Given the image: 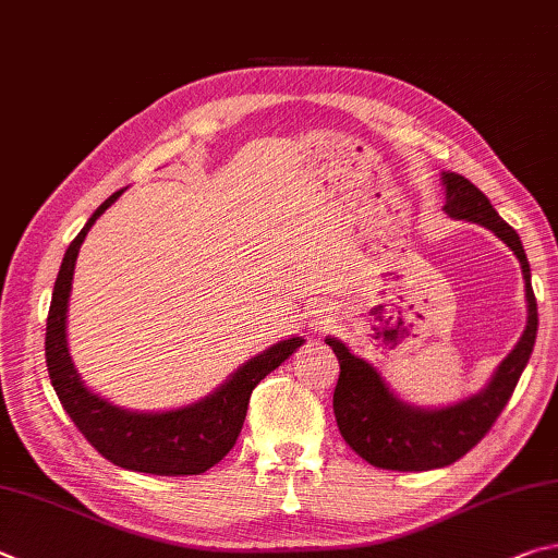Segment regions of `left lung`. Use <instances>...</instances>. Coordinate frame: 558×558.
<instances>
[{
  "instance_id": "obj_1",
  "label": "left lung",
  "mask_w": 558,
  "mask_h": 558,
  "mask_svg": "<svg viewBox=\"0 0 558 558\" xmlns=\"http://www.w3.org/2000/svg\"><path fill=\"white\" fill-rule=\"evenodd\" d=\"M441 180L447 187L444 211L453 219L490 229L518 256L524 278L526 327L518 347L508 353L481 392L439 410H422L395 398L388 383L371 363L353 356L347 343L339 339H324L337 353L341 368L333 390V417L341 437L361 459L388 471L444 469L469 453L490 432L512 398L514 385L532 356L536 327H539L530 260L518 231L495 211L490 199L471 180L459 173H441Z\"/></svg>"
}]
</instances>
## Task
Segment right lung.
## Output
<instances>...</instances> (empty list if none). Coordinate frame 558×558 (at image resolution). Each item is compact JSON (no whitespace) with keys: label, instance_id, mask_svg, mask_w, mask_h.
I'll return each mask as SVG.
<instances>
[{"label":"right lung","instance_id":"right-lung-1","mask_svg":"<svg viewBox=\"0 0 558 558\" xmlns=\"http://www.w3.org/2000/svg\"><path fill=\"white\" fill-rule=\"evenodd\" d=\"M121 192L97 207L87 219L83 231L68 246L60 263L53 300H50L46 324V366L48 378L60 404L83 437L105 456L107 461L126 471L154 475H199L219 463L234 447L241 427H244L251 392L256 385L290 359L302 337L272 343L258 356L246 361L234 376L207 395L205 400L192 402L187 408L168 412H129L87 390L70 361L65 319L68 300L73 288V272L80 246L93 229L99 215L114 202Z\"/></svg>","mask_w":558,"mask_h":558}]
</instances>
